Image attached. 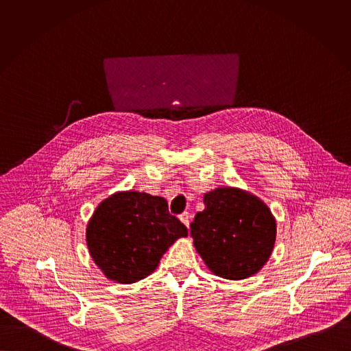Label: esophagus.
I'll list each match as a JSON object with an SVG mask.
<instances>
[{"label":"esophagus","instance_id":"esophagus-1","mask_svg":"<svg viewBox=\"0 0 351 351\" xmlns=\"http://www.w3.org/2000/svg\"><path fill=\"white\" fill-rule=\"evenodd\" d=\"M178 217H180V220L189 228V213H188V212H184V213H181Z\"/></svg>","mask_w":351,"mask_h":351}]
</instances>
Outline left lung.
<instances>
[{
	"instance_id": "left-lung-1",
	"label": "left lung",
	"mask_w": 351,
	"mask_h": 351,
	"mask_svg": "<svg viewBox=\"0 0 351 351\" xmlns=\"http://www.w3.org/2000/svg\"><path fill=\"white\" fill-rule=\"evenodd\" d=\"M191 235L206 267L227 280L258 273L271 255L277 226L269 206L246 191L223 186L204 195Z\"/></svg>"
}]
</instances>
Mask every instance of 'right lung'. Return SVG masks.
Listing matches in <instances>:
<instances>
[{"instance_id": "right-lung-1", "label": "right lung", "mask_w": 351, "mask_h": 351, "mask_svg": "<svg viewBox=\"0 0 351 351\" xmlns=\"http://www.w3.org/2000/svg\"><path fill=\"white\" fill-rule=\"evenodd\" d=\"M188 228L169 213L167 201L136 191L101 202L86 227V243L106 278L134 284L156 269L162 255Z\"/></svg>"}]
</instances>
